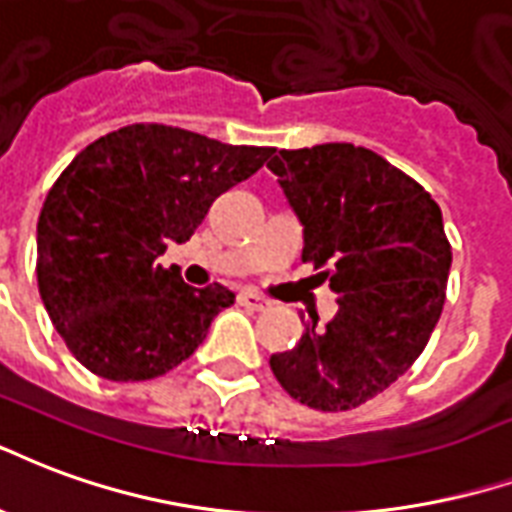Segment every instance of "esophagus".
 <instances>
[{
	"mask_svg": "<svg viewBox=\"0 0 512 512\" xmlns=\"http://www.w3.org/2000/svg\"><path fill=\"white\" fill-rule=\"evenodd\" d=\"M240 305L251 308V311H264V308L270 305V300H264V297L256 292H240Z\"/></svg>",
	"mask_w": 512,
	"mask_h": 512,
	"instance_id": "34e87169",
	"label": "esophagus"
}]
</instances>
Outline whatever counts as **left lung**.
<instances>
[{
	"label": "left lung",
	"instance_id": "1",
	"mask_svg": "<svg viewBox=\"0 0 512 512\" xmlns=\"http://www.w3.org/2000/svg\"><path fill=\"white\" fill-rule=\"evenodd\" d=\"M270 158L302 223V261L324 270L338 294L333 322H308L270 368L300 404L346 412L404 376L434 333L453 261L442 210L365 147L272 149Z\"/></svg>",
	"mask_w": 512,
	"mask_h": 512
}]
</instances>
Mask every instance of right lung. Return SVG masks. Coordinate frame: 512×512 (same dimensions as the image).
Returning <instances> with one entry per match:
<instances>
[{
    "label": "right lung",
    "mask_w": 512,
    "mask_h": 512,
    "mask_svg": "<svg viewBox=\"0 0 512 512\" xmlns=\"http://www.w3.org/2000/svg\"><path fill=\"white\" fill-rule=\"evenodd\" d=\"M270 155L169 125H128L78 152L37 220L40 297L78 363L144 382L199 349L234 294L193 289L155 259Z\"/></svg>",
    "instance_id": "add662e5"
}]
</instances>
